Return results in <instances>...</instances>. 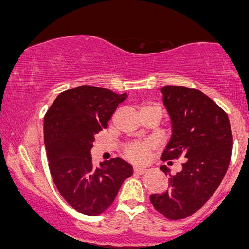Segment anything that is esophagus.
<instances>
[{
  "instance_id": "34e87169",
  "label": "esophagus",
  "mask_w": 249,
  "mask_h": 249,
  "mask_svg": "<svg viewBox=\"0 0 249 249\" xmlns=\"http://www.w3.org/2000/svg\"><path fill=\"white\" fill-rule=\"evenodd\" d=\"M133 172L137 173V174H145V173L147 172V169L143 167H135L133 168Z\"/></svg>"
}]
</instances>
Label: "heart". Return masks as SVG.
I'll return each instance as SVG.
<instances>
[{
    "label": "heart",
    "mask_w": 249,
    "mask_h": 249,
    "mask_svg": "<svg viewBox=\"0 0 249 249\" xmlns=\"http://www.w3.org/2000/svg\"><path fill=\"white\" fill-rule=\"evenodd\" d=\"M154 106H143L142 107H148ZM151 149V143L149 142H136L128 146L124 150V156L133 163L140 164L145 163L148 160L149 153Z\"/></svg>",
    "instance_id": "obj_1"
}]
</instances>
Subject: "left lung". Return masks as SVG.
Listing matches in <instances>:
<instances>
[{
    "instance_id": "left-lung-1",
    "label": "left lung",
    "mask_w": 249,
    "mask_h": 249,
    "mask_svg": "<svg viewBox=\"0 0 249 249\" xmlns=\"http://www.w3.org/2000/svg\"><path fill=\"white\" fill-rule=\"evenodd\" d=\"M163 102L172 121V137L161 160L184 156L182 171L169 176L168 190L151 194L150 202L171 220L192 215L220 185L232 153V133L227 113L214 101L196 89L161 88Z\"/></svg>"
}]
</instances>
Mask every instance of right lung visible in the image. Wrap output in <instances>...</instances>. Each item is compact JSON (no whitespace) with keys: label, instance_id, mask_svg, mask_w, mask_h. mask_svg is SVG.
<instances>
[{"label":"right lung","instance_id":"right-lung-1","mask_svg":"<svg viewBox=\"0 0 249 249\" xmlns=\"http://www.w3.org/2000/svg\"><path fill=\"white\" fill-rule=\"evenodd\" d=\"M127 94L82 85L57 96L44 119V139L53 181L66 202L85 215H98L116 199L132 166L121 158L94 167V136L107 129Z\"/></svg>","mask_w":249,"mask_h":249}]
</instances>
